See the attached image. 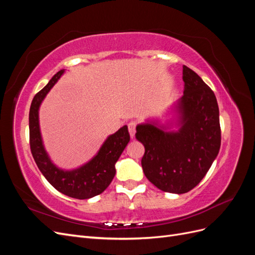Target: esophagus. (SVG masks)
I'll list each match as a JSON object with an SVG mask.
<instances>
[{
    "label": "esophagus",
    "mask_w": 255,
    "mask_h": 255,
    "mask_svg": "<svg viewBox=\"0 0 255 255\" xmlns=\"http://www.w3.org/2000/svg\"><path fill=\"white\" fill-rule=\"evenodd\" d=\"M128 132L130 135V138H134L135 136V132H136V123L135 122H129L128 123Z\"/></svg>",
    "instance_id": "1"
}]
</instances>
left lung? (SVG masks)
I'll return each mask as SVG.
<instances>
[{
  "instance_id": "1",
  "label": "left lung",
  "mask_w": 255,
  "mask_h": 255,
  "mask_svg": "<svg viewBox=\"0 0 255 255\" xmlns=\"http://www.w3.org/2000/svg\"><path fill=\"white\" fill-rule=\"evenodd\" d=\"M184 95L175 110L180 128L148 121L136 128L144 145L141 166L153 185L166 192L185 194L201 182L221 144L219 109L214 91L190 68L183 66Z\"/></svg>"
}]
</instances>
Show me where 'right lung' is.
Returning a JSON list of instances; mask_svg holds the SVG:
<instances>
[{"label": "right lung", "instance_id": "1", "mask_svg": "<svg viewBox=\"0 0 255 255\" xmlns=\"http://www.w3.org/2000/svg\"><path fill=\"white\" fill-rule=\"evenodd\" d=\"M65 70L58 71L45 86L36 94L29 109V145L33 157L45 179L61 194L75 199H89L98 196L109 187L116 174L115 164L129 141L128 127L119 128L107 137L97 155L88 163L70 171L54 165L45 151L40 128L38 111L41 102L55 85Z\"/></svg>", "mask_w": 255, "mask_h": 255}]
</instances>
